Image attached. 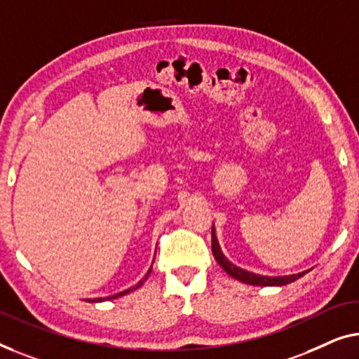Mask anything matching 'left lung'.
<instances>
[{
	"instance_id": "obj_1",
	"label": "left lung",
	"mask_w": 359,
	"mask_h": 359,
	"mask_svg": "<svg viewBox=\"0 0 359 359\" xmlns=\"http://www.w3.org/2000/svg\"><path fill=\"white\" fill-rule=\"evenodd\" d=\"M211 250H213V255L216 262H218L221 269H223L226 273L231 275L234 280H239L242 283H247V285H254V286H285L290 285V283L296 281L301 276H304L306 273H309L311 270L301 271V273L296 275H285V276H266V275H259L254 273V271H247L241 266H237L226 259V255L221 250L219 242L216 239V232H215V226L211 228Z\"/></svg>"
}]
</instances>
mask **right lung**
<instances>
[{"mask_svg": "<svg viewBox=\"0 0 359 359\" xmlns=\"http://www.w3.org/2000/svg\"><path fill=\"white\" fill-rule=\"evenodd\" d=\"M151 270H153V265H151V269L148 270V273H146L143 278H141L138 283H136L135 286H131V287H128V290H125V291H122V292H117V294H114V296H107V297H94V299H86L88 302H104V301H110V299H117V297H120V296H125V294H128V292H131V291H135V290H138V287H141L143 286V283L148 280V276H149V273H151Z\"/></svg>", "mask_w": 359, "mask_h": 359, "instance_id": "obj_1", "label": "right lung"}]
</instances>
